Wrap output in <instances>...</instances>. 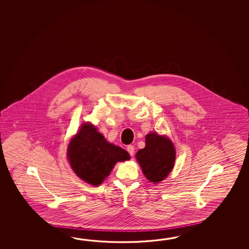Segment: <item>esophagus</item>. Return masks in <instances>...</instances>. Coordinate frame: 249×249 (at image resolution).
Listing matches in <instances>:
<instances>
[{
  "label": "esophagus",
  "instance_id": "1",
  "mask_svg": "<svg viewBox=\"0 0 249 249\" xmlns=\"http://www.w3.org/2000/svg\"><path fill=\"white\" fill-rule=\"evenodd\" d=\"M127 151L129 152V154H130L131 156H133V154H134V147H133L132 145H129V146L127 147Z\"/></svg>",
  "mask_w": 249,
  "mask_h": 249
}]
</instances>
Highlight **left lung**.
Listing matches in <instances>:
<instances>
[{
	"label": "left lung",
	"mask_w": 249,
	"mask_h": 249,
	"mask_svg": "<svg viewBox=\"0 0 249 249\" xmlns=\"http://www.w3.org/2000/svg\"><path fill=\"white\" fill-rule=\"evenodd\" d=\"M145 148L135 155L145 177L150 182L164 180L174 168L175 148L166 136L151 132L146 135Z\"/></svg>",
	"instance_id": "left-lung-1"
}]
</instances>
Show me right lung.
Listing matches in <instances>:
<instances>
[{
  "instance_id": "right-lung-1",
  "label": "right lung",
  "mask_w": 249,
  "mask_h": 249,
  "mask_svg": "<svg viewBox=\"0 0 249 249\" xmlns=\"http://www.w3.org/2000/svg\"><path fill=\"white\" fill-rule=\"evenodd\" d=\"M67 154L75 175L92 186L101 184L117 162L130 159L126 150L107 142L90 123L82 124Z\"/></svg>"
}]
</instances>
